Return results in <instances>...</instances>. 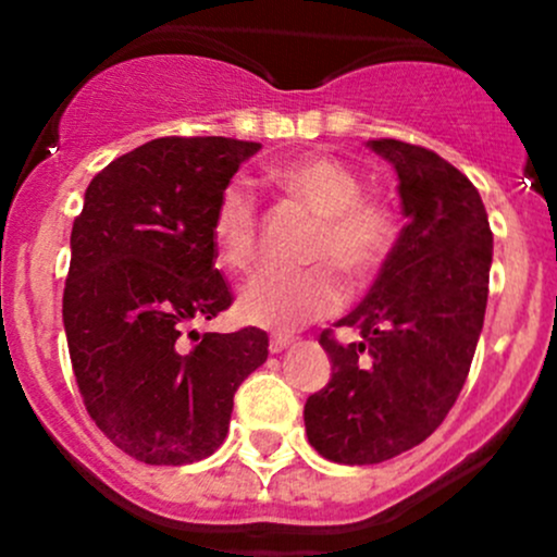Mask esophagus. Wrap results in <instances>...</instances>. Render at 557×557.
<instances>
[{"label": "esophagus", "instance_id": "34e87169", "mask_svg": "<svg viewBox=\"0 0 557 557\" xmlns=\"http://www.w3.org/2000/svg\"><path fill=\"white\" fill-rule=\"evenodd\" d=\"M290 345H294V336L274 334L272 339H269V350H272V352H283V350H288Z\"/></svg>", "mask_w": 557, "mask_h": 557}]
</instances>
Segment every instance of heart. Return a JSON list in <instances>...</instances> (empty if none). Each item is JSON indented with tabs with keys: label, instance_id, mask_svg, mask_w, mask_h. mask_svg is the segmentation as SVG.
<instances>
[{
	"label": "heart",
	"instance_id": "1",
	"mask_svg": "<svg viewBox=\"0 0 557 557\" xmlns=\"http://www.w3.org/2000/svg\"><path fill=\"white\" fill-rule=\"evenodd\" d=\"M274 183L318 215L305 258L312 267L299 272H263L239 296L245 323L290 331L336 312L345 301V283H367L383 269L396 218L380 196L363 194L361 174L331 153H301L272 172ZM210 237L218 258L232 272L256 263L261 210L245 185L221 190L212 210Z\"/></svg>",
	"mask_w": 557,
	"mask_h": 557
}]
</instances>
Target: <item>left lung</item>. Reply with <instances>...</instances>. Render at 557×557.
<instances>
[{"label":"left lung","mask_w":557,"mask_h":557,"mask_svg":"<svg viewBox=\"0 0 557 557\" xmlns=\"http://www.w3.org/2000/svg\"><path fill=\"white\" fill-rule=\"evenodd\" d=\"M369 148L398 174L407 226L367 299L336 323L361 342L320 334L331 380L305 404L310 445L347 466L383 463L440 429L474 358L493 261L485 205L463 172L401 139Z\"/></svg>","instance_id":"8db88e82"}]
</instances>
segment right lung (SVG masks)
Listing matches in <instances>:
<instances>
[{
    "mask_svg": "<svg viewBox=\"0 0 557 557\" xmlns=\"http://www.w3.org/2000/svg\"><path fill=\"white\" fill-rule=\"evenodd\" d=\"M261 145L161 137L107 164L72 226L64 331L83 404L107 440L150 466L223 445L234 393L269 356L261 329H185L232 307L210 221Z\"/></svg>",
    "mask_w": 557,
    "mask_h": 557,
    "instance_id": "1",
    "label": "right lung"
}]
</instances>
